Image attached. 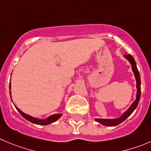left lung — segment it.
I'll return each mask as SVG.
<instances>
[{
    "mask_svg": "<svg viewBox=\"0 0 151 151\" xmlns=\"http://www.w3.org/2000/svg\"><path fill=\"white\" fill-rule=\"evenodd\" d=\"M125 59L130 63L131 67H132V71H133V74H134L135 79H136V100L133 104L129 106V107L121 115L120 117L115 118H95V121H96L98 123L104 125V126L107 127H115L123 122L125 121L131 114L133 113V111L136 109L138 104H139V100H140L141 96V79H140V74H139V71H138L137 66H136V61H135L134 58L131 55H124V56Z\"/></svg>",
    "mask_w": 151,
    "mask_h": 151,
    "instance_id": "1",
    "label": "left lung"
}]
</instances>
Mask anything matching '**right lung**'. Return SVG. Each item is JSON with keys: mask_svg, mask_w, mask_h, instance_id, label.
<instances>
[{"mask_svg": "<svg viewBox=\"0 0 151 151\" xmlns=\"http://www.w3.org/2000/svg\"><path fill=\"white\" fill-rule=\"evenodd\" d=\"M10 81H11V79H10ZM9 89H11V83H9ZM9 94H10V97H11V91H9ZM12 100V98H11ZM15 108L16 109L18 110V112L25 118L27 119V121L29 122H32L33 124H39V125H48L50 124L53 123V122H56L60 118V117L63 115V113H56V114H53V115H51L50 116L47 117V118L45 119H39L37 118H35V117L31 116V115H28V114L24 113V112H22L19 108H18L15 105Z\"/></svg>", "mask_w": 151, "mask_h": 151, "instance_id": "1", "label": "right lung"}]
</instances>
